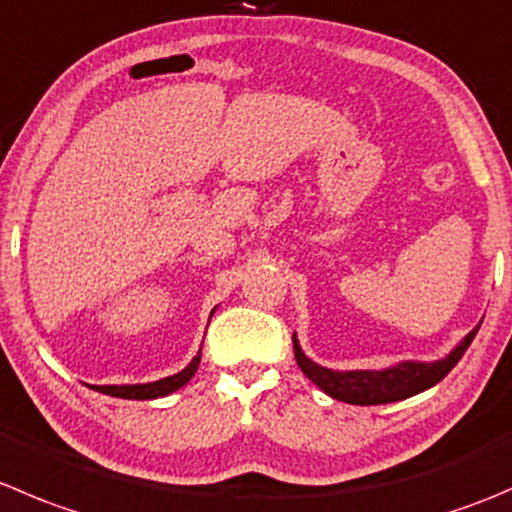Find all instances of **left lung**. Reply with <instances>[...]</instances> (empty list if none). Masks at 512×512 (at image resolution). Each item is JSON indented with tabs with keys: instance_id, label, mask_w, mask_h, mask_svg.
<instances>
[{
	"instance_id": "1",
	"label": "left lung",
	"mask_w": 512,
	"mask_h": 512,
	"mask_svg": "<svg viewBox=\"0 0 512 512\" xmlns=\"http://www.w3.org/2000/svg\"><path fill=\"white\" fill-rule=\"evenodd\" d=\"M475 327L453 352H450L445 360L438 362H403L398 367H390V370H355V372H337L327 370V367L315 365L312 360H307L302 355V350L295 342V357L300 370L315 382L317 388L325 390L330 398L342 400V403L350 405H385L395 403V400H405L410 395H418L423 390L433 388L435 382L443 380L455 365H458L460 357L465 355L468 345L473 342Z\"/></svg>"
}]
</instances>
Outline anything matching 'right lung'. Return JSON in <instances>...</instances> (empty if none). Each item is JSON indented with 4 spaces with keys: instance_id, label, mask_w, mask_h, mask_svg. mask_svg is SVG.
<instances>
[{
    "instance_id": "add662e5",
    "label": "right lung",
    "mask_w": 512,
    "mask_h": 512,
    "mask_svg": "<svg viewBox=\"0 0 512 512\" xmlns=\"http://www.w3.org/2000/svg\"><path fill=\"white\" fill-rule=\"evenodd\" d=\"M197 365H200V357H195V360L190 362V367H185V370L177 372V375L165 377V380L147 382V385H97V390L104 395H112V398H124V400L165 398V395L180 390L185 382H190V377L195 375Z\"/></svg>"
}]
</instances>
